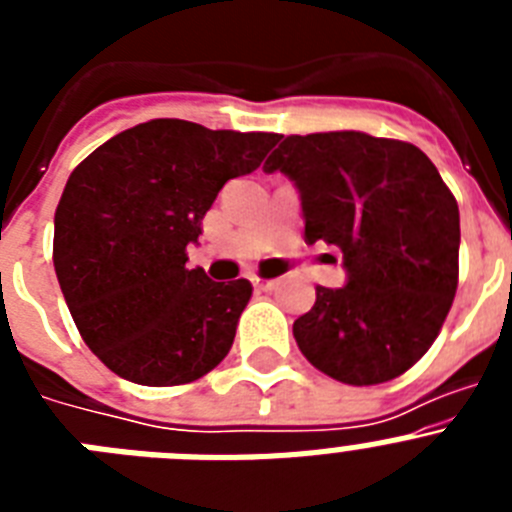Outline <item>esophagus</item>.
Listing matches in <instances>:
<instances>
[{"label": "esophagus", "instance_id": "34e87169", "mask_svg": "<svg viewBox=\"0 0 512 512\" xmlns=\"http://www.w3.org/2000/svg\"><path fill=\"white\" fill-rule=\"evenodd\" d=\"M251 284L256 289H261V292H269V289H274L279 284V279H264V277H251Z\"/></svg>", "mask_w": 512, "mask_h": 512}]
</instances>
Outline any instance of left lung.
I'll use <instances>...</instances> for the list:
<instances>
[{
    "mask_svg": "<svg viewBox=\"0 0 512 512\" xmlns=\"http://www.w3.org/2000/svg\"><path fill=\"white\" fill-rule=\"evenodd\" d=\"M264 171L300 189L305 241L341 248L346 287H315L295 341L315 369L366 387L431 348L459 284V207L405 140L341 130L287 135Z\"/></svg>",
    "mask_w": 512,
    "mask_h": 512,
    "instance_id": "left-lung-1",
    "label": "left lung"
}]
</instances>
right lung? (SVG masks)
Returning <instances> with one entry per match:
<instances>
[{"mask_svg":"<svg viewBox=\"0 0 512 512\" xmlns=\"http://www.w3.org/2000/svg\"><path fill=\"white\" fill-rule=\"evenodd\" d=\"M277 133L140 122L71 171L53 230V266L81 338L117 377L174 387L228 356L251 282L187 269V246L223 184L251 174Z\"/></svg>","mask_w":512,"mask_h":512,"instance_id":"obj_1","label":"right lung"}]
</instances>
